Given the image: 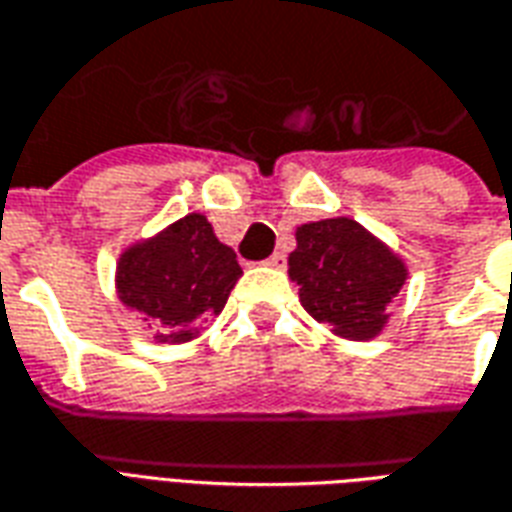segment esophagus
<instances>
[{
	"instance_id": "34e87169",
	"label": "esophagus",
	"mask_w": 512,
	"mask_h": 512,
	"mask_svg": "<svg viewBox=\"0 0 512 512\" xmlns=\"http://www.w3.org/2000/svg\"><path fill=\"white\" fill-rule=\"evenodd\" d=\"M266 266L282 268V266H285V255H282V252H274V255H271V257H268V260H266Z\"/></svg>"
}]
</instances>
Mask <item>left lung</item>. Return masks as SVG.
I'll list each match as a JSON object with an SVG mask.
<instances>
[{"instance_id": "8db88e82", "label": "left lung", "mask_w": 512, "mask_h": 512, "mask_svg": "<svg viewBox=\"0 0 512 512\" xmlns=\"http://www.w3.org/2000/svg\"><path fill=\"white\" fill-rule=\"evenodd\" d=\"M288 274L304 310L345 340H370L389 321V301L406 285V263L348 216L301 224Z\"/></svg>"}]
</instances>
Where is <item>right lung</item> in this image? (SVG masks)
Segmentation results:
<instances>
[{"mask_svg":"<svg viewBox=\"0 0 512 512\" xmlns=\"http://www.w3.org/2000/svg\"><path fill=\"white\" fill-rule=\"evenodd\" d=\"M244 271L235 252L213 235L202 213H189L147 241L128 246L117 263V296L156 326L158 343L200 337L230 299Z\"/></svg>","mask_w":512,"mask_h":512,"instance_id":"right-lung-1","label":"right lung"}]
</instances>
